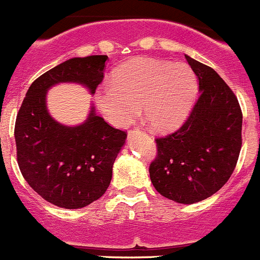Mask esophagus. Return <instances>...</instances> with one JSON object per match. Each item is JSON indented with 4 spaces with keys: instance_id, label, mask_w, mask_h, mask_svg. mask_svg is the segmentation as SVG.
I'll return each instance as SVG.
<instances>
[{
    "instance_id": "obj_1",
    "label": "esophagus",
    "mask_w": 260,
    "mask_h": 260,
    "mask_svg": "<svg viewBox=\"0 0 260 260\" xmlns=\"http://www.w3.org/2000/svg\"><path fill=\"white\" fill-rule=\"evenodd\" d=\"M140 129H136V127H135V129H131L130 130V134H134V133H140Z\"/></svg>"
}]
</instances>
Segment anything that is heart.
<instances>
[{
  "instance_id": "1",
  "label": "heart",
  "mask_w": 260,
  "mask_h": 260,
  "mask_svg": "<svg viewBox=\"0 0 260 260\" xmlns=\"http://www.w3.org/2000/svg\"><path fill=\"white\" fill-rule=\"evenodd\" d=\"M196 91V74L187 64L138 58L117 69L111 83L99 88L96 104L116 127L133 122L141 106L150 126L163 131L186 119Z\"/></svg>"
}]
</instances>
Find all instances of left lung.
Returning a JSON list of instances; mask_svg holds the SVG:
<instances>
[{"label":"left lung","mask_w":260,"mask_h":260,"mask_svg":"<svg viewBox=\"0 0 260 260\" xmlns=\"http://www.w3.org/2000/svg\"><path fill=\"white\" fill-rule=\"evenodd\" d=\"M186 59L199 78L200 96L178 129L155 139L149 173L161 196L189 205L216 193L233 174L243 143V112L211 67Z\"/></svg>","instance_id":"1"}]
</instances>
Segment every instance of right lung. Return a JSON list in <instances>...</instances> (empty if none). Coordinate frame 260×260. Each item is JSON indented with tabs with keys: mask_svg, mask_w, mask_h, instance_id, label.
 Wrapping results in <instances>:
<instances>
[{
	"mask_svg": "<svg viewBox=\"0 0 260 260\" xmlns=\"http://www.w3.org/2000/svg\"><path fill=\"white\" fill-rule=\"evenodd\" d=\"M107 55L73 58L35 79L15 122L17 164L29 186L45 201L63 209H82L109 188L112 166L126 131L110 126L92 109L79 126L58 124L46 111V89L78 82L93 93L104 81Z\"/></svg>",
	"mask_w": 260,
	"mask_h": 260,
	"instance_id": "right-lung-1",
	"label": "right lung"
}]
</instances>
